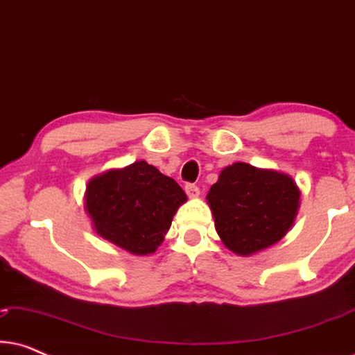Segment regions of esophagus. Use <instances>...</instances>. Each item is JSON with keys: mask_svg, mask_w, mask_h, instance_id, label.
<instances>
[{"mask_svg": "<svg viewBox=\"0 0 355 355\" xmlns=\"http://www.w3.org/2000/svg\"><path fill=\"white\" fill-rule=\"evenodd\" d=\"M186 193L189 198H197L198 196H200V191H198L197 186H193V184H186Z\"/></svg>", "mask_w": 355, "mask_h": 355, "instance_id": "obj_1", "label": "esophagus"}]
</instances>
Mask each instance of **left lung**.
<instances>
[{
	"mask_svg": "<svg viewBox=\"0 0 355 355\" xmlns=\"http://www.w3.org/2000/svg\"><path fill=\"white\" fill-rule=\"evenodd\" d=\"M207 202L226 249L249 257L288 234L297 216L300 191L289 174L232 163L210 187Z\"/></svg>",
	"mask_w": 355,
	"mask_h": 355,
	"instance_id": "8db88e82",
	"label": "left lung"
}]
</instances>
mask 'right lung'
<instances>
[{
    "mask_svg": "<svg viewBox=\"0 0 355 355\" xmlns=\"http://www.w3.org/2000/svg\"><path fill=\"white\" fill-rule=\"evenodd\" d=\"M186 202V192L173 178L140 159L92 178L84 208L100 237L132 255H148Z\"/></svg>",
    "mask_w": 355,
    "mask_h": 355,
    "instance_id": "add662e5",
    "label": "right lung"
}]
</instances>
